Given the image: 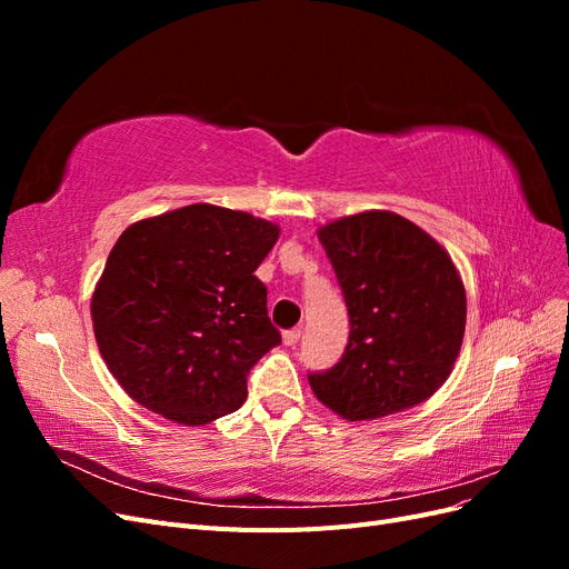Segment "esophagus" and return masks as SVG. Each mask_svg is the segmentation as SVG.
Wrapping results in <instances>:
<instances>
[{"mask_svg": "<svg viewBox=\"0 0 569 569\" xmlns=\"http://www.w3.org/2000/svg\"><path fill=\"white\" fill-rule=\"evenodd\" d=\"M299 339H301V330H299V327H295V330H287V332L282 335L284 347H297Z\"/></svg>", "mask_w": 569, "mask_h": 569, "instance_id": "esophagus-1", "label": "esophagus"}]
</instances>
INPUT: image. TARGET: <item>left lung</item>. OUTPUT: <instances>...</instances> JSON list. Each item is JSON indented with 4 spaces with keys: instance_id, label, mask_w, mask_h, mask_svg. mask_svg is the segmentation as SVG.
<instances>
[{
    "instance_id": "8db88e82",
    "label": "left lung",
    "mask_w": 569,
    "mask_h": 569,
    "mask_svg": "<svg viewBox=\"0 0 569 569\" xmlns=\"http://www.w3.org/2000/svg\"><path fill=\"white\" fill-rule=\"evenodd\" d=\"M320 244L349 308L339 363L308 375L343 420H377L427 401L453 370L468 299L451 256L416 222L363 211L327 222Z\"/></svg>"
}]
</instances>
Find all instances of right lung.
<instances>
[{"instance_id":"right-lung-1","label":"right lung","mask_w":569,"mask_h":569,"mask_svg":"<svg viewBox=\"0 0 569 569\" xmlns=\"http://www.w3.org/2000/svg\"><path fill=\"white\" fill-rule=\"evenodd\" d=\"M270 220L213 203L137 220L92 295L101 358L132 401L178 425H209L247 401V375L282 341L256 268Z\"/></svg>"}]
</instances>
